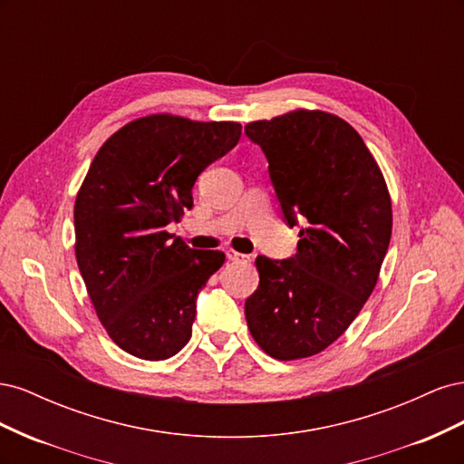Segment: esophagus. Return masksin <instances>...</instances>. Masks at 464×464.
Masks as SVG:
<instances>
[{
	"label": "esophagus",
	"instance_id": "obj_1",
	"mask_svg": "<svg viewBox=\"0 0 464 464\" xmlns=\"http://www.w3.org/2000/svg\"><path fill=\"white\" fill-rule=\"evenodd\" d=\"M227 257L228 261H234V263H247L249 261V256H244V254H237V251H227Z\"/></svg>",
	"mask_w": 464,
	"mask_h": 464
}]
</instances>
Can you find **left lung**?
<instances>
[{"label":"left lung","instance_id":"1","mask_svg":"<svg viewBox=\"0 0 464 464\" xmlns=\"http://www.w3.org/2000/svg\"><path fill=\"white\" fill-rule=\"evenodd\" d=\"M269 162L296 256H257L259 286L246 300L251 336L276 360L319 354L356 319L391 242L385 179L358 131L327 111L296 110L246 125Z\"/></svg>","mask_w":464,"mask_h":464}]
</instances>
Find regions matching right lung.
<instances>
[{
  "instance_id": "1",
  "label": "right lung",
  "mask_w": 464,
  "mask_h": 464,
  "mask_svg": "<svg viewBox=\"0 0 464 464\" xmlns=\"http://www.w3.org/2000/svg\"><path fill=\"white\" fill-rule=\"evenodd\" d=\"M242 135L236 121L139 118L96 152L75 201V256L98 319L131 356L166 360L191 339L198 294L224 256L166 232L193 184Z\"/></svg>"
}]
</instances>
